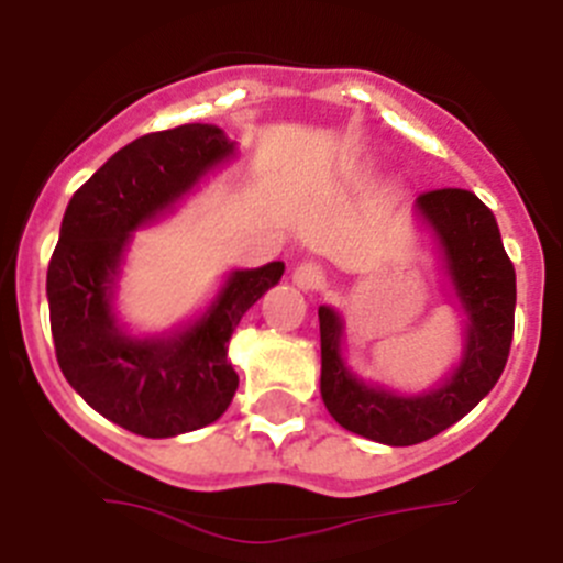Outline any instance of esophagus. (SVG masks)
I'll list each match as a JSON object with an SVG mask.
<instances>
[{"mask_svg": "<svg viewBox=\"0 0 563 563\" xmlns=\"http://www.w3.org/2000/svg\"><path fill=\"white\" fill-rule=\"evenodd\" d=\"M291 280L294 286H299L302 291H313V288H322L324 269L317 264V261H302V264L294 266Z\"/></svg>", "mask_w": 563, "mask_h": 563, "instance_id": "obj_1", "label": "esophagus"}]
</instances>
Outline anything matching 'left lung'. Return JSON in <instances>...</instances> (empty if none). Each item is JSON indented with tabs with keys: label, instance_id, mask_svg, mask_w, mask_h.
<instances>
[{
	"label": "left lung",
	"instance_id": "left-lung-1",
	"mask_svg": "<svg viewBox=\"0 0 563 563\" xmlns=\"http://www.w3.org/2000/svg\"><path fill=\"white\" fill-rule=\"evenodd\" d=\"M417 213L439 239L455 297L470 317L464 355L448 380L411 397L358 380L341 358L339 313L319 308L324 406L341 428L388 448L428 441L466 417L500 380L514 339L517 275L495 213L464 188L419 194Z\"/></svg>",
	"mask_w": 563,
	"mask_h": 563
}]
</instances>
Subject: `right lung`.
<instances>
[{
  "label": "right lung",
  "instance_id": "1",
  "mask_svg": "<svg viewBox=\"0 0 563 563\" xmlns=\"http://www.w3.org/2000/svg\"><path fill=\"white\" fill-rule=\"evenodd\" d=\"M233 155L217 124H183L135 139L68 202L46 272L49 324L63 377L110 422L169 439L217 422L239 388L228 361L235 324L283 277L280 261L233 272L186 330L133 339L115 324L113 288L130 233Z\"/></svg>",
  "mask_w": 563,
  "mask_h": 563
}]
</instances>
